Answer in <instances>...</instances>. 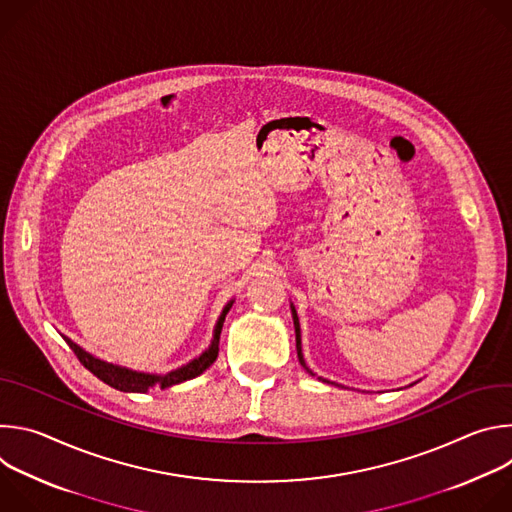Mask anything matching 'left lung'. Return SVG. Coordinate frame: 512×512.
Listing matches in <instances>:
<instances>
[{
	"mask_svg": "<svg viewBox=\"0 0 512 512\" xmlns=\"http://www.w3.org/2000/svg\"><path fill=\"white\" fill-rule=\"evenodd\" d=\"M291 314H294V326H296V348H298V358H300V362H302V367L310 373V375H314L308 367H306V360H304V354H302V336H300V320H298V314H296V308L291 306Z\"/></svg>",
	"mask_w": 512,
	"mask_h": 512,
	"instance_id": "8db88e82",
	"label": "left lung"
}]
</instances>
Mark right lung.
Instances as JSON below:
<instances>
[{
	"label": "right lung",
	"instance_id": "right-lung-1",
	"mask_svg": "<svg viewBox=\"0 0 512 512\" xmlns=\"http://www.w3.org/2000/svg\"><path fill=\"white\" fill-rule=\"evenodd\" d=\"M231 306H233V300L225 306L221 318H218V322L214 326V336H212L210 346L198 358L190 360L188 364H184V367H180L176 371H170L166 375L139 373V371H131V369L119 367V364H111V362L95 358L93 354H89L87 350H83L79 344H75L66 336H64V340L72 348V352L77 354V358L81 360V364H83L85 369H89L97 379H101L103 383H107L109 387H113L117 391H123V393H145V391H150L154 387L156 389H168L172 385H178V383H184V381H190V379L202 375L210 367V364L216 360V356H218V338H221L223 322H225V316L231 310Z\"/></svg>",
	"mask_w": 512,
	"mask_h": 512
}]
</instances>
